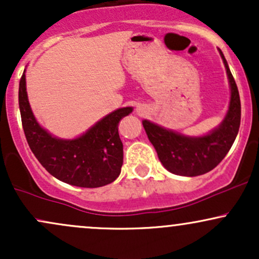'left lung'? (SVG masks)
Wrapping results in <instances>:
<instances>
[{"label":"left lung","mask_w":259,"mask_h":259,"mask_svg":"<svg viewBox=\"0 0 259 259\" xmlns=\"http://www.w3.org/2000/svg\"><path fill=\"white\" fill-rule=\"evenodd\" d=\"M221 56L227 68L231 97L227 117L218 129L202 138H187L148 120L142 121L160 163L170 173L183 177H197L208 173L224 159L236 139L241 121V102L236 82L222 51Z\"/></svg>","instance_id":"obj_1"}]
</instances>
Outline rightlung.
<instances>
[{
	"mask_svg": "<svg viewBox=\"0 0 259 259\" xmlns=\"http://www.w3.org/2000/svg\"><path fill=\"white\" fill-rule=\"evenodd\" d=\"M19 109L29 147L41 165L58 180L79 187H100L119 177L123 144L118 125L133 112L132 107L106 115L78 139H56L35 119L26 95L25 74H23L19 81Z\"/></svg>",
	"mask_w": 259,
	"mask_h": 259,
	"instance_id": "add662e5",
	"label": "right lung"
}]
</instances>
